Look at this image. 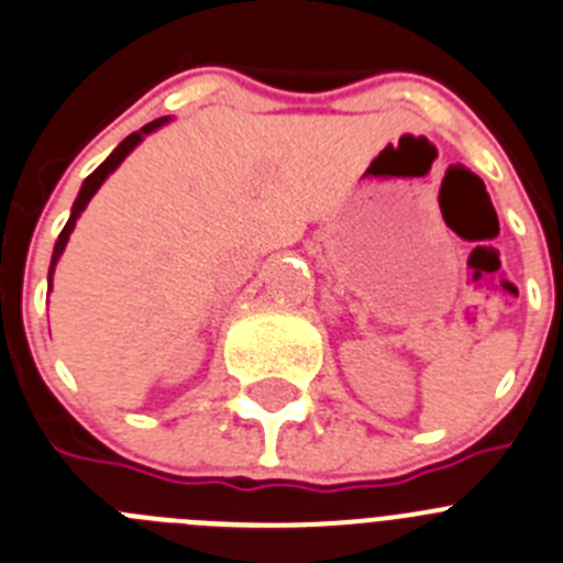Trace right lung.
<instances>
[{
    "label": "right lung",
    "mask_w": 563,
    "mask_h": 563,
    "mask_svg": "<svg viewBox=\"0 0 563 563\" xmlns=\"http://www.w3.org/2000/svg\"><path fill=\"white\" fill-rule=\"evenodd\" d=\"M170 123V118H159V120H154V123H148V125H143V129L140 131H134V134H129L123 140V143L118 145V148L111 151L109 156H106V162L103 165H98V168L92 170V174L86 176L84 179V185H80V194H78V199H75V205H73V212H69V221H67V227H64V230H60V235H58V241H55V250H53V261H49V275H47V280H49V288H53V272H55V263L60 261V255H64V250H67V241H69V235H73V230H75V221L80 219V212L86 210V205H89V201H92V196L98 194L100 190V185H103L106 179H109L111 174H114V170L120 168V162L125 159V156L131 154V151L136 148V145L143 143L145 136L148 134H154L156 129H162V125H168Z\"/></svg>",
    "instance_id": "right-lung-1"
}]
</instances>
